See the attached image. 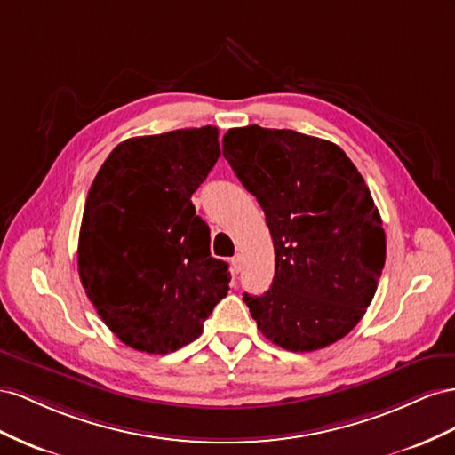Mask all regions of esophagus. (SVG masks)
<instances>
[{"instance_id": "esophagus-1", "label": "esophagus", "mask_w": 455, "mask_h": 455, "mask_svg": "<svg viewBox=\"0 0 455 455\" xmlns=\"http://www.w3.org/2000/svg\"><path fill=\"white\" fill-rule=\"evenodd\" d=\"M230 268H232V272H235V275H238V272L242 270V257L240 255H235L230 259Z\"/></svg>"}]
</instances>
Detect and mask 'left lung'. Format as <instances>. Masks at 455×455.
Instances as JSON below:
<instances>
[{
  "instance_id": "obj_1",
  "label": "left lung",
  "mask_w": 455,
  "mask_h": 455,
  "mask_svg": "<svg viewBox=\"0 0 455 455\" xmlns=\"http://www.w3.org/2000/svg\"><path fill=\"white\" fill-rule=\"evenodd\" d=\"M223 156L275 243L270 290L243 293L257 328L291 353L343 339L373 299L387 251L364 177L333 142L293 129H228Z\"/></svg>"
}]
</instances>
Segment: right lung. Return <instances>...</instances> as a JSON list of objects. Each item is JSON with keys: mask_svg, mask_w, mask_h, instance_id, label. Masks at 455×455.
I'll list each match as a JSON object with an SVG mask.
<instances>
[{"mask_svg": "<svg viewBox=\"0 0 455 455\" xmlns=\"http://www.w3.org/2000/svg\"><path fill=\"white\" fill-rule=\"evenodd\" d=\"M213 125L133 137L116 147L89 188L77 272L89 301L122 343L167 355L198 339L227 297L228 265L190 196L212 172Z\"/></svg>", "mask_w": 455, "mask_h": 455, "instance_id": "1", "label": "right lung"}]
</instances>
